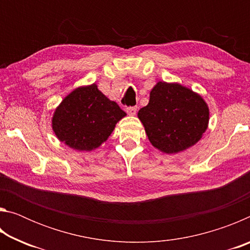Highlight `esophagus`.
I'll return each mask as SVG.
<instances>
[{"instance_id": "1", "label": "esophagus", "mask_w": 250, "mask_h": 250, "mask_svg": "<svg viewBox=\"0 0 250 250\" xmlns=\"http://www.w3.org/2000/svg\"><path fill=\"white\" fill-rule=\"evenodd\" d=\"M125 111L129 116H134L137 113V107H128L125 109Z\"/></svg>"}]
</instances>
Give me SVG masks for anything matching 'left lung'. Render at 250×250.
Wrapping results in <instances>:
<instances>
[{
    "label": "left lung",
    "instance_id": "obj_1",
    "mask_svg": "<svg viewBox=\"0 0 250 250\" xmlns=\"http://www.w3.org/2000/svg\"><path fill=\"white\" fill-rule=\"evenodd\" d=\"M138 118L155 149L176 154L201 140L208 126L209 108L200 94L183 84L158 82Z\"/></svg>",
    "mask_w": 250,
    "mask_h": 250
}]
</instances>
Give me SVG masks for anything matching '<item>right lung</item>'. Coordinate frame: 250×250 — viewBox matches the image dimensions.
<instances>
[{"label":"right lung","mask_w":250,"mask_h":250,"mask_svg":"<svg viewBox=\"0 0 250 250\" xmlns=\"http://www.w3.org/2000/svg\"><path fill=\"white\" fill-rule=\"evenodd\" d=\"M126 113L96 83L71 90L53 113L52 129L61 142L76 151L90 152L108 140Z\"/></svg>","instance_id":"obj_1"}]
</instances>
